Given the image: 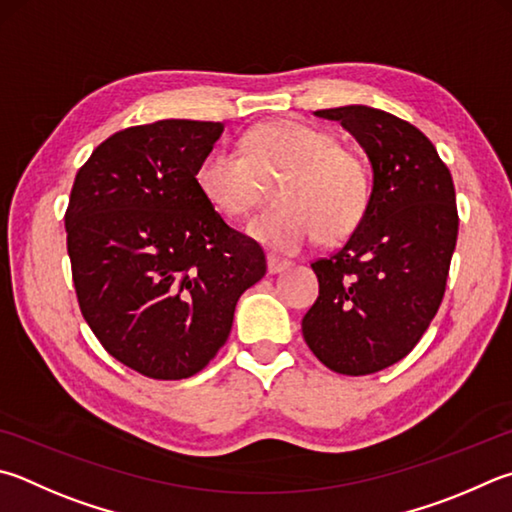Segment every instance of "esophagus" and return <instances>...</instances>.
<instances>
[{"mask_svg":"<svg viewBox=\"0 0 512 512\" xmlns=\"http://www.w3.org/2000/svg\"><path fill=\"white\" fill-rule=\"evenodd\" d=\"M266 264H268V275H277V273H282V271H286L288 264L286 259H280V257H273V255H268L266 257Z\"/></svg>","mask_w":512,"mask_h":512,"instance_id":"34e87169","label":"esophagus"}]
</instances>
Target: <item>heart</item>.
Wrapping results in <instances>:
<instances>
[{"label": "heart", "instance_id": "heart-1", "mask_svg": "<svg viewBox=\"0 0 512 512\" xmlns=\"http://www.w3.org/2000/svg\"><path fill=\"white\" fill-rule=\"evenodd\" d=\"M286 174L280 210L250 221L248 235L280 255H293L315 237L336 241L360 224L369 203L365 161L338 145L327 129L280 118L248 129L241 156L210 150L194 183L219 215L244 217L257 206L262 179Z\"/></svg>", "mask_w": 512, "mask_h": 512}]
</instances>
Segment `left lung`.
Returning <instances> with one entry per match:
<instances>
[{
	"instance_id": "left-lung-1",
	"label": "left lung",
	"mask_w": 512,
	"mask_h": 512,
	"mask_svg": "<svg viewBox=\"0 0 512 512\" xmlns=\"http://www.w3.org/2000/svg\"><path fill=\"white\" fill-rule=\"evenodd\" d=\"M356 138L374 172L347 244L311 268L320 295L302 336L329 369L367 376L403 360L439 311L459 215L448 165L421 129L367 105L315 111Z\"/></svg>"
}]
</instances>
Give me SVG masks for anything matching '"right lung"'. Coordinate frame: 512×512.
Returning <instances> with one entry per match:
<instances>
[{"mask_svg": "<svg viewBox=\"0 0 512 512\" xmlns=\"http://www.w3.org/2000/svg\"><path fill=\"white\" fill-rule=\"evenodd\" d=\"M221 123L156 120L100 143L73 181L64 226L80 311L118 362L156 380L201 371L226 345L262 246L201 197Z\"/></svg>", "mask_w": 512, "mask_h": 512, "instance_id": "1", "label": "right lung"}]
</instances>
